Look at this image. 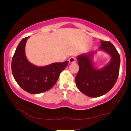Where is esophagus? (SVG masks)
<instances>
[{
	"instance_id": "esophagus-1",
	"label": "esophagus",
	"mask_w": 131,
	"mask_h": 131,
	"mask_svg": "<svg viewBox=\"0 0 131 131\" xmlns=\"http://www.w3.org/2000/svg\"><path fill=\"white\" fill-rule=\"evenodd\" d=\"M69 61L70 64L73 63V62H74L75 61H76V58H75V57H71V58H70L69 59Z\"/></svg>"
}]
</instances>
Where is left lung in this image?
<instances>
[{"mask_svg": "<svg viewBox=\"0 0 131 131\" xmlns=\"http://www.w3.org/2000/svg\"><path fill=\"white\" fill-rule=\"evenodd\" d=\"M101 50L108 53L111 60L102 69L94 66L92 58L96 51L77 57L79 70L75 82L76 86L89 97H98L110 91L116 83L119 73L121 58L113 45L110 42L101 40Z\"/></svg>", "mask_w": 131, "mask_h": 131, "instance_id": "obj_1", "label": "left lung"}]
</instances>
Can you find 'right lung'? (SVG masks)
<instances>
[{"label":"right lung","instance_id":"obj_1","mask_svg":"<svg viewBox=\"0 0 131 131\" xmlns=\"http://www.w3.org/2000/svg\"><path fill=\"white\" fill-rule=\"evenodd\" d=\"M30 36L23 39L18 45L13 57L12 73L17 83L30 94H37L52 88L69 61L55 62L38 67L28 61L25 54L26 42Z\"/></svg>","mask_w":131,"mask_h":131}]
</instances>
